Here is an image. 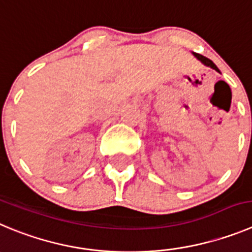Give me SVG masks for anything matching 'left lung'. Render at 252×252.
<instances>
[{"label": "left lung", "instance_id": "left-lung-1", "mask_svg": "<svg viewBox=\"0 0 252 252\" xmlns=\"http://www.w3.org/2000/svg\"><path fill=\"white\" fill-rule=\"evenodd\" d=\"M192 55H194L195 57L197 58V60L200 61V62L203 63L204 65H206V67H210V68H213V69H215L216 72H219V68L216 67V65H215V63H214L213 61H211V60H209V58H206V57H204V56L199 55V53H195V52H192Z\"/></svg>", "mask_w": 252, "mask_h": 252}]
</instances>
